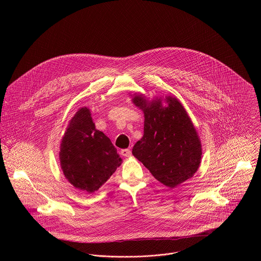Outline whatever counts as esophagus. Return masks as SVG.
I'll return each mask as SVG.
<instances>
[{"label":"esophagus","instance_id":"esophagus-1","mask_svg":"<svg viewBox=\"0 0 261 261\" xmlns=\"http://www.w3.org/2000/svg\"><path fill=\"white\" fill-rule=\"evenodd\" d=\"M120 153H121V155H123V156H130V154H132V151H130V149H123L120 150Z\"/></svg>","mask_w":261,"mask_h":261}]
</instances>
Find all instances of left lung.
Listing matches in <instances>:
<instances>
[{"label": "left lung", "mask_w": 261, "mask_h": 261, "mask_svg": "<svg viewBox=\"0 0 261 261\" xmlns=\"http://www.w3.org/2000/svg\"><path fill=\"white\" fill-rule=\"evenodd\" d=\"M134 95L133 102L145 114V125L133 154L165 186L181 185L201 163V142L193 122L176 97L168 96L167 107H163L161 99L148 101Z\"/></svg>", "instance_id": "8db88e82"}]
</instances>
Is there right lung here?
<instances>
[{
	"label": "right lung",
	"instance_id": "add662e5",
	"mask_svg": "<svg viewBox=\"0 0 261 261\" xmlns=\"http://www.w3.org/2000/svg\"><path fill=\"white\" fill-rule=\"evenodd\" d=\"M59 158L68 182L89 194L102 186L122 162L111 140L95 128L87 108L80 109L71 118Z\"/></svg>",
	"mask_w": 261,
	"mask_h": 261
}]
</instances>
